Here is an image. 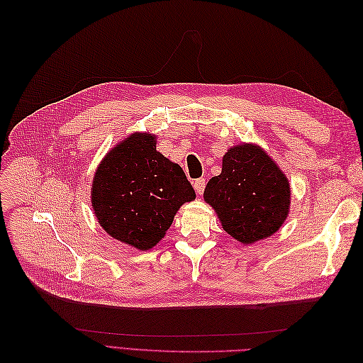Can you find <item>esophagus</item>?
Wrapping results in <instances>:
<instances>
[{
    "instance_id": "34e87169",
    "label": "esophagus",
    "mask_w": 363,
    "mask_h": 363,
    "mask_svg": "<svg viewBox=\"0 0 363 363\" xmlns=\"http://www.w3.org/2000/svg\"><path fill=\"white\" fill-rule=\"evenodd\" d=\"M194 187H195V190H196V194L198 195H201L203 191H204V187H206V179H196L195 182H194Z\"/></svg>"
}]
</instances>
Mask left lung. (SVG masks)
<instances>
[{
  "label": "left lung",
  "mask_w": 363,
  "mask_h": 363,
  "mask_svg": "<svg viewBox=\"0 0 363 363\" xmlns=\"http://www.w3.org/2000/svg\"><path fill=\"white\" fill-rule=\"evenodd\" d=\"M204 201L230 237L250 246L279 230L289 217L291 191L289 177L268 152L242 143L223 156L221 173L207 182Z\"/></svg>",
  "instance_id": "left-lung-1"
}]
</instances>
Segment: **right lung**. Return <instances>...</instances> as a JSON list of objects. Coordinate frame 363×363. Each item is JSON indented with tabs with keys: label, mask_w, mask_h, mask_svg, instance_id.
<instances>
[{
	"label": "right lung",
	"mask_w": 363,
	"mask_h": 363,
	"mask_svg": "<svg viewBox=\"0 0 363 363\" xmlns=\"http://www.w3.org/2000/svg\"><path fill=\"white\" fill-rule=\"evenodd\" d=\"M157 137L133 133L99 162L91 209L107 234L138 251L165 237L176 212L196 198L182 168L156 150Z\"/></svg>",
	"instance_id": "obj_1"
}]
</instances>
